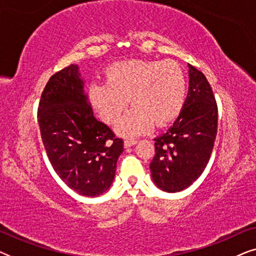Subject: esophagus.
<instances>
[{
	"label": "esophagus",
	"mask_w": 256,
	"mask_h": 256,
	"mask_svg": "<svg viewBox=\"0 0 256 256\" xmlns=\"http://www.w3.org/2000/svg\"><path fill=\"white\" fill-rule=\"evenodd\" d=\"M136 143H138L136 140H126V141H124V148H130V146L136 144Z\"/></svg>",
	"instance_id": "obj_1"
}]
</instances>
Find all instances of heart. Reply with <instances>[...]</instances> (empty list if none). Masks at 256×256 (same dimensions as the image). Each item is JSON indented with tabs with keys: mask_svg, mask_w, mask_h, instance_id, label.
<instances>
[{
	"mask_svg": "<svg viewBox=\"0 0 256 256\" xmlns=\"http://www.w3.org/2000/svg\"><path fill=\"white\" fill-rule=\"evenodd\" d=\"M106 76L107 82L90 86V99L101 118L112 124L124 110L129 98L132 108L116 124L122 136L132 138L149 132L154 124H169L184 106L186 79L174 60L118 62L108 68Z\"/></svg>",
	"mask_w": 256,
	"mask_h": 256,
	"instance_id": "heart-1",
	"label": "heart"
}]
</instances>
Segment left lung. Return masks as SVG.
Wrapping results in <instances>:
<instances>
[{"mask_svg":"<svg viewBox=\"0 0 256 256\" xmlns=\"http://www.w3.org/2000/svg\"><path fill=\"white\" fill-rule=\"evenodd\" d=\"M188 66V92L177 120L155 138L150 163L154 183L166 192L190 186L205 170L218 128V107L212 88L200 71Z\"/></svg>","mask_w":256,"mask_h":256,"instance_id":"1","label":"left lung"}]
</instances>
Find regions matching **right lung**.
Listing matches in <instances>:
<instances>
[{"label": "right lung", "instance_id": "right-lung-1", "mask_svg": "<svg viewBox=\"0 0 256 256\" xmlns=\"http://www.w3.org/2000/svg\"><path fill=\"white\" fill-rule=\"evenodd\" d=\"M78 65L54 73L42 93L38 124L48 157L60 180L87 197L113 184L124 141L94 118Z\"/></svg>", "mask_w": 256, "mask_h": 256}]
</instances>
